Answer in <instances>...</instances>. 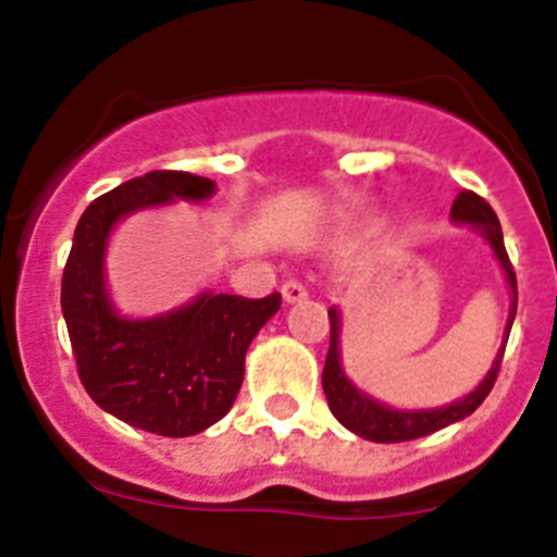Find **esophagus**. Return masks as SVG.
<instances>
[{
	"mask_svg": "<svg viewBox=\"0 0 557 557\" xmlns=\"http://www.w3.org/2000/svg\"><path fill=\"white\" fill-rule=\"evenodd\" d=\"M282 295H284V301L295 304V301H301V298H307L309 289H307V284L298 282V278H289V282H284Z\"/></svg>",
	"mask_w": 557,
	"mask_h": 557,
	"instance_id": "obj_1",
	"label": "esophagus"
}]
</instances>
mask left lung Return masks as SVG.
I'll use <instances>...</instances> for the list:
<instances>
[{
    "label": "left lung",
    "instance_id": "8db88e82",
    "mask_svg": "<svg viewBox=\"0 0 557 557\" xmlns=\"http://www.w3.org/2000/svg\"><path fill=\"white\" fill-rule=\"evenodd\" d=\"M451 218H455L457 223L474 225V228L488 239L496 259H499L502 270H505V275H508V284L510 289H513V309H510L505 343H502L499 354H496L488 376L482 379L480 387H476L474 393H469L466 398H457L455 405L437 407V410H393V407L373 401V398L366 396V393H359L357 387L348 382V376L343 373V366H339V312L334 307L329 309V329H332V337H329L326 366H323V393H326L329 410L334 412V418H337L339 424L346 426V430H351L354 435L366 437V441H376V444H401V441H416V437H424L430 435V432L444 430V426L471 416V412L485 401V396H488L491 387H494L496 382L502 357H505V346H508L510 326H513V318H516L513 264H510L508 250H505L499 218H496L494 209H491V206L476 195V191L466 189L457 195L455 203H451Z\"/></svg>",
    "mask_w": 557,
    "mask_h": 557
}]
</instances>
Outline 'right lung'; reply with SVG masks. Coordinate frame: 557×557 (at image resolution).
I'll return each instance as SVG.
<instances>
[{
    "label": "right lung",
    "mask_w": 557,
    "mask_h": 557,
    "mask_svg": "<svg viewBox=\"0 0 557 557\" xmlns=\"http://www.w3.org/2000/svg\"><path fill=\"white\" fill-rule=\"evenodd\" d=\"M209 195L214 181L181 170L125 181L83 211L63 268L61 309L83 387L120 421L164 437L198 435L231 410L250 339L278 312L282 295L203 293L152 321H127L108 301L102 256L113 223L131 211Z\"/></svg>",
    "instance_id": "obj_1"
}]
</instances>
